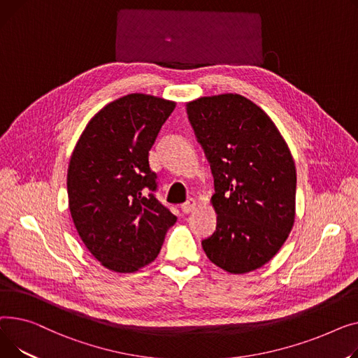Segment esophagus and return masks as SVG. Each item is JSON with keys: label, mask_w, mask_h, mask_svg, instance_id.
Returning <instances> with one entry per match:
<instances>
[{"label": "esophagus", "mask_w": 358, "mask_h": 358, "mask_svg": "<svg viewBox=\"0 0 358 358\" xmlns=\"http://www.w3.org/2000/svg\"><path fill=\"white\" fill-rule=\"evenodd\" d=\"M182 213L183 214H189V213H192L194 209L196 208V201L194 199V198H191V199H187L185 203H182Z\"/></svg>", "instance_id": "1"}]
</instances>
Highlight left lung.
Instances as JSON below:
<instances>
[{"mask_svg":"<svg viewBox=\"0 0 358 358\" xmlns=\"http://www.w3.org/2000/svg\"><path fill=\"white\" fill-rule=\"evenodd\" d=\"M211 166L217 228L202 240L208 259L241 275L270 262L295 221L296 169L275 122L237 95L203 96L186 105Z\"/></svg>","mask_w":358,"mask_h":358,"instance_id":"8db88e82","label":"left lung"}]
</instances>
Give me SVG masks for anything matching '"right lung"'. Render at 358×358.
Instances as JSON below:
<instances>
[{"label":"right lung","mask_w":358,"mask_h":358,"mask_svg":"<svg viewBox=\"0 0 358 358\" xmlns=\"http://www.w3.org/2000/svg\"><path fill=\"white\" fill-rule=\"evenodd\" d=\"M175 102L130 94L88 122L68 169L69 209L91 255L110 270L133 273L152 263L176 222L155 195L149 152Z\"/></svg>","instance_id":"add662e5"}]
</instances>
